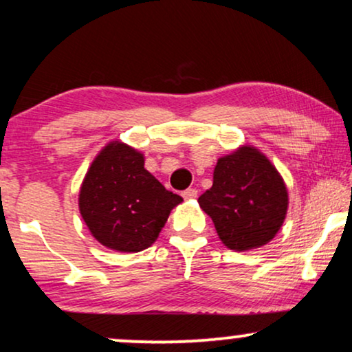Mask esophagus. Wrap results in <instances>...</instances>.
I'll return each mask as SVG.
<instances>
[{
	"label": "esophagus",
	"mask_w": 352,
	"mask_h": 352,
	"mask_svg": "<svg viewBox=\"0 0 352 352\" xmlns=\"http://www.w3.org/2000/svg\"><path fill=\"white\" fill-rule=\"evenodd\" d=\"M182 197H184V199H195V197H197V189H195V187H189V189L182 190Z\"/></svg>",
	"instance_id": "esophagus-1"
}]
</instances>
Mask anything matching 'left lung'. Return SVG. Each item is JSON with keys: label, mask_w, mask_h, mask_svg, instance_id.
Here are the masks:
<instances>
[{"label": "left lung", "mask_w": 352, "mask_h": 352, "mask_svg": "<svg viewBox=\"0 0 352 352\" xmlns=\"http://www.w3.org/2000/svg\"><path fill=\"white\" fill-rule=\"evenodd\" d=\"M226 248L250 250L275 237L285 221L287 190L280 173L254 147L218 160L213 186L199 197Z\"/></svg>", "instance_id": "1"}]
</instances>
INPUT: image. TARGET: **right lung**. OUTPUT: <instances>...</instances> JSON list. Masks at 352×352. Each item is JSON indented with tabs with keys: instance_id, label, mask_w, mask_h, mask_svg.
I'll list each match as a JSON object with an SVG mask.
<instances>
[{
	"instance_id": "right-lung-1",
	"label": "right lung",
	"mask_w": 352,
	"mask_h": 352,
	"mask_svg": "<svg viewBox=\"0 0 352 352\" xmlns=\"http://www.w3.org/2000/svg\"><path fill=\"white\" fill-rule=\"evenodd\" d=\"M182 197L144 168V155L111 142L87 171L79 194L80 215L95 239L120 252L152 245Z\"/></svg>"
}]
</instances>
